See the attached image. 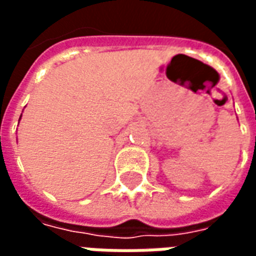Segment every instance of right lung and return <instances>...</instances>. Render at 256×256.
Listing matches in <instances>:
<instances>
[{
    "label": "right lung",
    "instance_id": "right-lung-1",
    "mask_svg": "<svg viewBox=\"0 0 256 256\" xmlns=\"http://www.w3.org/2000/svg\"><path fill=\"white\" fill-rule=\"evenodd\" d=\"M20 118H22V116H20Z\"/></svg>",
    "mask_w": 256,
    "mask_h": 256
}]
</instances>
